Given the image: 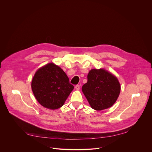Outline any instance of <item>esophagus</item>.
Segmentation results:
<instances>
[{
    "label": "esophagus",
    "mask_w": 152,
    "mask_h": 152,
    "mask_svg": "<svg viewBox=\"0 0 152 152\" xmlns=\"http://www.w3.org/2000/svg\"><path fill=\"white\" fill-rule=\"evenodd\" d=\"M75 89H76V90H80V85H76V86H75Z\"/></svg>",
    "instance_id": "esophagus-1"
}]
</instances>
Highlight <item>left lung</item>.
Instances as JSON below:
<instances>
[{
	"mask_svg": "<svg viewBox=\"0 0 152 152\" xmlns=\"http://www.w3.org/2000/svg\"><path fill=\"white\" fill-rule=\"evenodd\" d=\"M87 79L82 91L90 106L96 111L111 107L117 101L121 91L117 77L104 69H94L90 70Z\"/></svg>",
	"mask_w": 152,
	"mask_h": 152,
	"instance_id": "8db88e82",
	"label": "left lung"
}]
</instances>
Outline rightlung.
<instances>
[{
    "instance_id": "obj_1",
    "label": "right lung",
    "mask_w": 152,
    "mask_h": 152,
    "mask_svg": "<svg viewBox=\"0 0 152 152\" xmlns=\"http://www.w3.org/2000/svg\"><path fill=\"white\" fill-rule=\"evenodd\" d=\"M31 88L38 102L55 110L62 106L74 86L63 70L53 62L39 68L31 82Z\"/></svg>"
}]
</instances>
